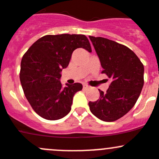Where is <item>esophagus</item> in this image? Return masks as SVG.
Masks as SVG:
<instances>
[{"label":"esophagus","mask_w":159,"mask_h":159,"mask_svg":"<svg viewBox=\"0 0 159 159\" xmlns=\"http://www.w3.org/2000/svg\"><path fill=\"white\" fill-rule=\"evenodd\" d=\"M84 90H87V89L89 88V86L87 85V84H84V87H83Z\"/></svg>","instance_id":"esophagus-1"}]
</instances>
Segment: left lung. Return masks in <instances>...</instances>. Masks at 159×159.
Listing matches in <instances>:
<instances>
[{
	"label": "left lung",
	"mask_w": 159,
	"mask_h": 159,
	"mask_svg": "<svg viewBox=\"0 0 159 159\" xmlns=\"http://www.w3.org/2000/svg\"><path fill=\"white\" fill-rule=\"evenodd\" d=\"M103 68L102 73L111 80L106 93L90 101V110L97 118L113 122L126 114L137 102L143 86V65L125 45L103 37L89 36Z\"/></svg>",
	"instance_id": "obj_1"
}]
</instances>
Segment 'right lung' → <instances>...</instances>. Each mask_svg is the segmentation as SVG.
Returning a JSON list of instances; mask_svg holds the SVG:
<instances>
[{
    "label": "right lung",
    "instance_id": "1",
    "mask_svg": "<svg viewBox=\"0 0 159 159\" xmlns=\"http://www.w3.org/2000/svg\"><path fill=\"white\" fill-rule=\"evenodd\" d=\"M91 52L88 39L82 34L46 35L37 40L21 61L20 82L25 96L37 114L48 120H58L71 110L72 98L82 90L79 83L63 87L61 72L77 48Z\"/></svg>",
    "mask_w": 159,
    "mask_h": 159
}]
</instances>
